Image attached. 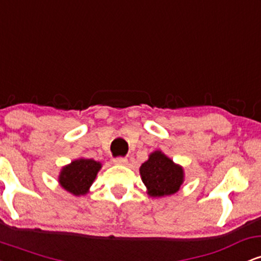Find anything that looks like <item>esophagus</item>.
I'll list each match as a JSON object with an SVG mask.
<instances>
[{
    "mask_svg": "<svg viewBox=\"0 0 261 261\" xmlns=\"http://www.w3.org/2000/svg\"><path fill=\"white\" fill-rule=\"evenodd\" d=\"M113 162L115 164H126L127 163V158L126 157H115L113 160Z\"/></svg>",
    "mask_w": 261,
    "mask_h": 261,
    "instance_id": "1",
    "label": "esophagus"
}]
</instances>
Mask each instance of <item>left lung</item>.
<instances>
[{
	"label": "left lung",
	"mask_w": 261,
	"mask_h": 261,
	"mask_svg": "<svg viewBox=\"0 0 261 261\" xmlns=\"http://www.w3.org/2000/svg\"><path fill=\"white\" fill-rule=\"evenodd\" d=\"M140 174L151 196L160 197L176 193L184 180L181 167L176 166L161 151L149 155L148 161L141 166Z\"/></svg>",
	"instance_id": "1"
}]
</instances>
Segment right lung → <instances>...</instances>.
I'll list each match as a JSON object with an SVG mask.
<instances>
[{"label": "right lung", "instance_id": "1", "mask_svg": "<svg viewBox=\"0 0 261 261\" xmlns=\"http://www.w3.org/2000/svg\"><path fill=\"white\" fill-rule=\"evenodd\" d=\"M100 167L99 162L81 158L62 168L59 181L65 190L70 191L73 195H83L94 181Z\"/></svg>", "mask_w": 261, "mask_h": 261}]
</instances>
